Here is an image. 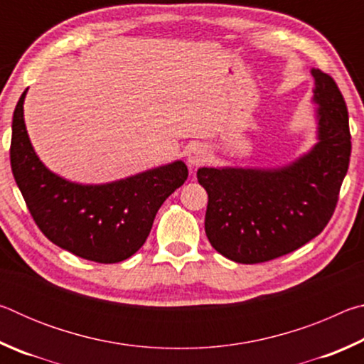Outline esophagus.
Returning <instances> with one entry per match:
<instances>
[{"label":"esophagus","mask_w":364,"mask_h":364,"mask_svg":"<svg viewBox=\"0 0 364 364\" xmlns=\"http://www.w3.org/2000/svg\"><path fill=\"white\" fill-rule=\"evenodd\" d=\"M208 156V151L204 144H196L191 147L186 154V162L189 167H197V165L204 164L207 160Z\"/></svg>","instance_id":"34e87169"}]
</instances>
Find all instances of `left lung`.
I'll return each instance as SVG.
<instances>
[{
	"mask_svg": "<svg viewBox=\"0 0 364 364\" xmlns=\"http://www.w3.org/2000/svg\"><path fill=\"white\" fill-rule=\"evenodd\" d=\"M315 78L318 143L276 168L202 167L208 194L205 234L212 247L236 263L273 260L316 237L337 205L350 164L348 112L328 73Z\"/></svg>",
	"mask_w": 364,
	"mask_h": 364,
	"instance_id": "1",
	"label": "left lung"
}]
</instances>
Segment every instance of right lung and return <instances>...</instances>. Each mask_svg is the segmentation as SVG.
<instances>
[{
    "label": "right lung",
    "mask_w": 364,
    "mask_h": 364,
    "mask_svg": "<svg viewBox=\"0 0 364 364\" xmlns=\"http://www.w3.org/2000/svg\"><path fill=\"white\" fill-rule=\"evenodd\" d=\"M23 91L12 115L11 168L41 232L60 249L97 263H119L141 249L165 199L188 178L183 160L104 184L53 173L30 143Z\"/></svg>",
    "instance_id": "1"
}]
</instances>
